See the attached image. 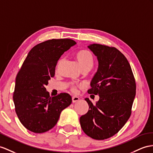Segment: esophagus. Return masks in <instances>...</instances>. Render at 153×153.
<instances>
[{"label": "esophagus", "mask_w": 153, "mask_h": 153, "mask_svg": "<svg viewBox=\"0 0 153 153\" xmlns=\"http://www.w3.org/2000/svg\"><path fill=\"white\" fill-rule=\"evenodd\" d=\"M79 100V97H72V102L73 103H76Z\"/></svg>", "instance_id": "esophagus-1"}]
</instances>
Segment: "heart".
Masks as SVG:
<instances>
[{
    "instance_id": "b5f03b06",
    "label": "heart",
    "mask_w": 153,
    "mask_h": 153,
    "mask_svg": "<svg viewBox=\"0 0 153 153\" xmlns=\"http://www.w3.org/2000/svg\"><path fill=\"white\" fill-rule=\"evenodd\" d=\"M75 58L76 59V60L79 64L80 68L83 70H87V71H88V70L91 69L93 65H94V57L92 56V54L91 53V52L87 50H81L77 52L75 55ZM63 61V59H60L58 61V63L57 65V70L59 68L60 65ZM78 87L81 88L83 86L81 85H78ZM71 91L74 93H77V86L75 85H72L71 86Z\"/></svg>"
}]
</instances>
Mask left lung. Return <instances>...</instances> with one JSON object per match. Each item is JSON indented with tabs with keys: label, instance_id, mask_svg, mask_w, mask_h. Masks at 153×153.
Segmentation results:
<instances>
[{
	"label": "left lung",
	"instance_id": "1",
	"mask_svg": "<svg viewBox=\"0 0 153 153\" xmlns=\"http://www.w3.org/2000/svg\"><path fill=\"white\" fill-rule=\"evenodd\" d=\"M98 61V68L91 83L90 94L99 95L93 105L88 98V111L80 117L83 131L95 140L116 134L131 114L136 95V82L127 58L114 47L100 44L88 46Z\"/></svg>",
	"mask_w": 153,
	"mask_h": 153
}]
</instances>
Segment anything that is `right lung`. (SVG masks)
Wrapping results in <instances>:
<instances>
[{"instance_id":"add662e5","label":"right lung","mask_w":153,"mask_h":153,"mask_svg":"<svg viewBox=\"0 0 153 153\" xmlns=\"http://www.w3.org/2000/svg\"><path fill=\"white\" fill-rule=\"evenodd\" d=\"M76 42L70 39H51L30 51L15 80L13 102L21 123L28 130L42 133L56 125L72 97L61 93L50 97L45 86L55 75L58 60Z\"/></svg>"}]
</instances>
